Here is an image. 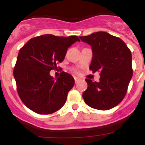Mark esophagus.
Listing matches in <instances>:
<instances>
[{"label":"esophagus","mask_w":145,"mask_h":145,"mask_svg":"<svg viewBox=\"0 0 145 145\" xmlns=\"http://www.w3.org/2000/svg\"><path fill=\"white\" fill-rule=\"evenodd\" d=\"M74 79H75V84H78V82L80 80V78H76V77H75V78H74Z\"/></svg>","instance_id":"obj_1"}]
</instances>
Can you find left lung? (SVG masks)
Segmentation results:
<instances>
[{
	"label": "left lung",
	"mask_w": 145,
	"mask_h": 145,
	"mask_svg": "<svg viewBox=\"0 0 145 145\" xmlns=\"http://www.w3.org/2000/svg\"><path fill=\"white\" fill-rule=\"evenodd\" d=\"M91 46L93 57L89 69L100 71L99 82L86 79L88 88L83 93L86 104L92 108L107 110L123 99L132 78L131 53L120 38L106 32L80 37Z\"/></svg>",
	"instance_id": "1"
}]
</instances>
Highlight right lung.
<instances>
[{
	"label": "right lung",
	"instance_id": "add662e5",
	"mask_svg": "<svg viewBox=\"0 0 145 145\" xmlns=\"http://www.w3.org/2000/svg\"><path fill=\"white\" fill-rule=\"evenodd\" d=\"M80 41L78 36L43 35L31 38L18 54L14 69L16 90L21 100L33 112L48 115L63 107L75 80L61 72L54 80L50 75L57 70L72 44Z\"/></svg>",
	"mask_w": 145,
	"mask_h": 145
}]
</instances>
